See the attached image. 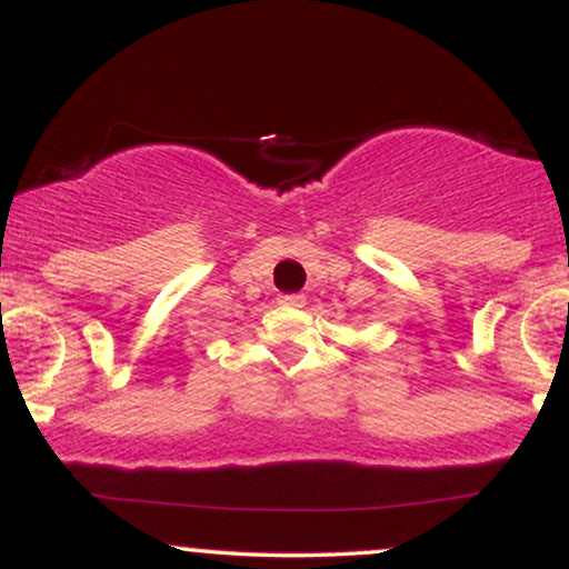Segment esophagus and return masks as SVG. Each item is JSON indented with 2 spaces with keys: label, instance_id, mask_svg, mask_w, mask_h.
<instances>
[{
  "label": "esophagus",
  "instance_id": "esophagus-1",
  "mask_svg": "<svg viewBox=\"0 0 569 569\" xmlns=\"http://www.w3.org/2000/svg\"><path fill=\"white\" fill-rule=\"evenodd\" d=\"M278 302L286 307H302L307 299H305V293H283V297H278Z\"/></svg>",
  "mask_w": 569,
  "mask_h": 569
}]
</instances>
